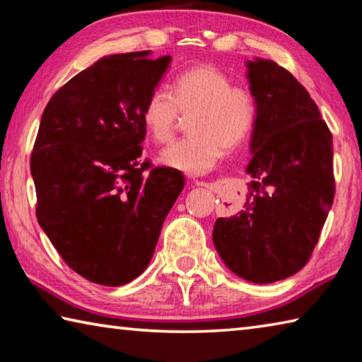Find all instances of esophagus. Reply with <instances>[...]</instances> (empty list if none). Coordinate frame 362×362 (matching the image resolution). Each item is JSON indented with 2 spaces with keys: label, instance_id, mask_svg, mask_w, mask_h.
Masks as SVG:
<instances>
[{
  "label": "esophagus",
  "instance_id": "1",
  "mask_svg": "<svg viewBox=\"0 0 362 362\" xmlns=\"http://www.w3.org/2000/svg\"><path fill=\"white\" fill-rule=\"evenodd\" d=\"M194 185H198V187H209L211 183L209 182H203V180H194Z\"/></svg>",
  "mask_w": 362,
  "mask_h": 362
}]
</instances>
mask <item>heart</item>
Listing matches in <instances>:
<instances>
[{"instance_id": "1", "label": "heart", "mask_w": 362, "mask_h": 362, "mask_svg": "<svg viewBox=\"0 0 362 362\" xmlns=\"http://www.w3.org/2000/svg\"><path fill=\"white\" fill-rule=\"evenodd\" d=\"M231 78L214 65H196L182 71L166 89H155L146 97L142 122L158 144L173 140L180 113H192V136L164 148L161 161L187 174H206L223 156V151L241 145L252 131L257 102L246 86L231 84Z\"/></svg>"}]
</instances>
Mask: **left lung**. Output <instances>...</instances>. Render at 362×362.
I'll return each instance as SVG.
<instances>
[{
  "label": "left lung",
  "mask_w": 362,
  "mask_h": 362,
  "mask_svg": "<svg viewBox=\"0 0 362 362\" xmlns=\"http://www.w3.org/2000/svg\"><path fill=\"white\" fill-rule=\"evenodd\" d=\"M257 118L244 209L220 217L212 240L233 273L274 283L302 269L334 203L332 134L308 90L273 60L247 62Z\"/></svg>",
  "instance_id": "1"
}]
</instances>
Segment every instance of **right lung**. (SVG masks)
<instances>
[{
    "label": "right lung",
    "mask_w": 362,
    "mask_h": 362,
    "mask_svg": "<svg viewBox=\"0 0 362 362\" xmlns=\"http://www.w3.org/2000/svg\"><path fill=\"white\" fill-rule=\"evenodd\" d=\"M102 57L64 84L45 108L30 169L41 228L73 272L121 286L148 267L180 170L142 159V108L170 56Z\"/></svg>",
    "instance_id": "1"
}]
</instances>
